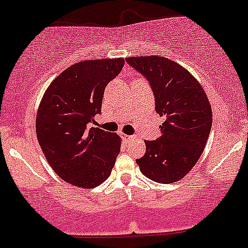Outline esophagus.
Segmentation results:
<instances>
[{
	"label": "esophagus",
	"instance_id": "34e87169",
	"mask_svg": "<svg viewBox=\"0 0 248 248\" xmlns=\"http://www.w3.org/2000/svg\"><path fill=\"white\" fill-rule=\"evenodd\" d=\"M122 136H124V139L126 140V141H130V140L134 139V136H132V135H124V134Z\"/></svg>",
	"mask_w": 248,
	"mask_h": 248
}]
</instances>
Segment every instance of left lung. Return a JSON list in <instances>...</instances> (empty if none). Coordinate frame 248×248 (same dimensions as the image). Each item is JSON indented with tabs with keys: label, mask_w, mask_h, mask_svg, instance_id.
<instances>
[{
	"label": "left lung",
	"mask_w": 248,
	"mask_h": 248,
	"mask_svg": "<svg viewBox=\"0 0 248 248\" xmlns=\"http://www.w3.org/2000/svg\"><path fill=\"white\" fill-rule=\"evenodd\" d=\"M153 89L155 109L165 121L162 136L145 141L144 156L136 159L143 175L159 184L179 181L194 168L209 137L213 113L200 83L179 63L157 55L128 58Z\"/></svg>",
	"instance_id": "8db88e82"
}]
</instances>
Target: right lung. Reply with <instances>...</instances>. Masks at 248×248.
<instances>
[{"instance_id": "add662e5", "label": "right lung", "mask_w": 248, "mask_h": 248, "mask_svg": "<svg viewBox=\"0 0 248 248\" xmlns=\"http://www.w3.org/2000/svg\"><path fill=\"white\" fill-rule=\"evenodd\" d=\"M124 64V59L73 64L50 83L41 99L35 121L38 142L56 174L74 186H99L120 153L119 136L91 124L101 112L106 85Z\"/></svg>"}]
</instances>
